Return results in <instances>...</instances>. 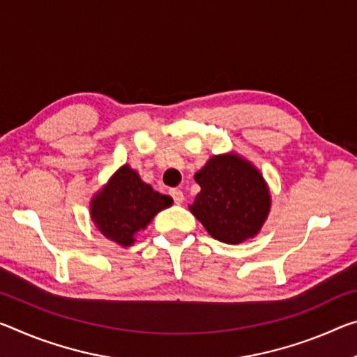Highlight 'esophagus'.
Wrapping results in <instances>:
<instances>
[{
  "instance_id": "1",
  "label": "esophagus",
  "mask_w": 357,
  "mask_h": 357,
  "mask_svg": "<svg viewBox=\"0 0 357 357\" xmlns=\"http://www.w3.org/2000/svg\"><path fill=\"white\" fill-rule=\"evenodd\" d=\"M169 195H172V199L174 200V203H183L184 202V194H183V190H179V189H172L169 190Z\"/></svg>"
}]
</instances>
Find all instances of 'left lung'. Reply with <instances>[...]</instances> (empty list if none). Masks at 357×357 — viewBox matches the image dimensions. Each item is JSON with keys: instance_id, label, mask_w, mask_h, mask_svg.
Listing matches in <instances>:
<instances>
[{"instance_id": "1", "label": "left lung", "mask_w": 357, "mask_h": 357, "mask_svg": "<svg viewBox=\"0 0 357 357\" xmlns=\"http://www.w3.org/2000/svg\"><path fill=\"white\" fill-rule=\"evenodd\" d=\"M195 181L202 190L190 211L213 238L236 245L262 227L270 194L250 162L238 155H216L195 174Z\"/></svg>"}]
</instances>
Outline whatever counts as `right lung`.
Wrapping results in <instances>:
<instances>
[{
    "label": "right lung",
    "mask_w": 357,
    "mask_h": 357,
    "mask_svg": "<svg viewBox=\"0 0 357 357\" xmlns=\"http://www.w3.org/2000/svg\"><path fill=\"white\" fill-rule=\"evenodd\" d=\"M172 203V197L158 194L137 172L123 165L93 199L92 219L106 238L130 246L133 235Z\"/></svg>",
    "instance_id": "1"
}]
</instances>
